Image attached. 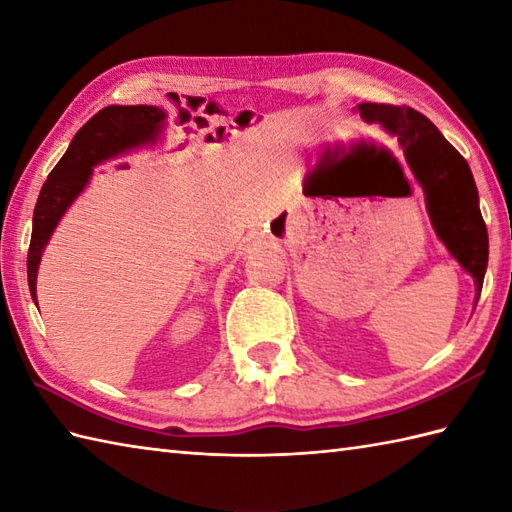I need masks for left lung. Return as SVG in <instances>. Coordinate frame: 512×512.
I'll use <instances>...</instances> for the list:
<instances>
[{
  "label": "left lung",
  "mask_w": 512,
  "mask_h": 512,
  "mask_svg": "<svg viewBox=\"0 0 512 512\" xmlns=\"http://www.w3.org/2000/svg\"><path fill=\"white\" fill-rule=\"evenodd\" d=\"M361 116L398 136L409 165L427 193L433 228L460 266L471 273L480 299L488 264V233L477 202L473 173L460 151L427 116L407 105L361 103Z\"/></svg>",
  "instance_id": "obj_1"
}]
</instances>
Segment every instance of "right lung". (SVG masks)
Here are the masks:
<instances>
[{"instance_id":"add662e5","label":"right lung","mask_w":512,"mask_h":512,"mask_svg":"<svg viewBox=\"0 0 512 512\" xmlns=\"http://www.w3.org/2000/svg\"><path fill=\"white\" fill-rule=\"evenodd\" d=\"M162 114L158 107L149 105H110L94 114L85 123L72 143L65 151L57 167L50 171L48 180L43 182L41 193L37 198L35 215H32V237L28 248V286L30 295L37 303V268L41 262V253L46 248L54 226L61 220L65 209L79 195L90 180L92 167L99 162L112 158L121 151L136 147L145 140L156 136V127L160 125ZM105 122H118L124 127V134L110 141H103L98 136V129ZM103 134V132H101Z\"/></svg>"}]
</instances>
